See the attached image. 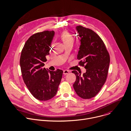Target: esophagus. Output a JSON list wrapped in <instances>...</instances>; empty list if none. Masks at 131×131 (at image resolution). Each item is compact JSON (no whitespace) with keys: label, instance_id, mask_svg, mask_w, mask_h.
I'll list each match as a JSON object with an SVG mask.
<instances>
[{"label":"esophagus","instance_id":"obj_1","mask_svg":"<svg viewBox=\"0 0 131 131\" xmlns=\"http://www.w3.org/2000/svg\"><path fill=\"white\" fill-rule=\"evenodd\" d=\"M70 73V71L67 70H63V74L64 75H67Z\"/></svg>","mask_w":131,"mask_h":131}]
</instances>
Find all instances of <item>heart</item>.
I'll list each match as a JSON object with an SVG mask.
<instances>
[{"instance_id":"b5f03b06","label":"heart","mask_w":131,"mask_h":131,"mask_svg":"<svg viewBox=\"0 0 131 131\" xmlns=\"http://www.w3.org/2000/svg\"><path fill=\"white\" fill-rule=\"evenodd\" d=\"M60 38L65 45L73 43L74 38L72 35L68 31H63L60 35Z\"/></svg>"}]
</instances>
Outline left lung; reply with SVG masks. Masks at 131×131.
<instances>
[{
	"instance_id": "obj_1",
	"label": "left lung",
	"mask_w": 131,
	"mask_h": 131,
	"mask_svg": "<svg viewBox=\"0 0 131 131\" xmlns=\"http://www.w3.org/2000/svg\"><path fill=\"white\" fill-rule=\"evenodd\" d=\"M76 30L81 38L77 59L86 72L81 76L76 71L72 72L76 76L73 87L80 97L89 99L99 93L106 82L110 57L105 44L95 32L81 25Z\"/></svg>"
}]
</instances>
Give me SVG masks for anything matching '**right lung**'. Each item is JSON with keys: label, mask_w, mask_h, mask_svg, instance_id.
<instances>
[{"label": "right lung", "mask_w": 131, "mask_h": 131, "mask_svg": "<svg viewBox=\"0 0 131 131\" xmlns=\"http://www.w3.org/2000/svg\"><path fill=\"white\" fill-rule=\"evenodd\" d=\"M54 35L53 30L34 34L26 42L21 53L23 79L32 95L40 101L50 100L56 95L62 76L61 70L48 71L43 67Z\"/></svg>", "instance_id": "add662e5"}]
</instances>
